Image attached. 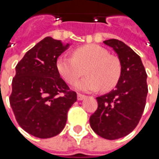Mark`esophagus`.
Here are the masks:
<instances>
[{"label":"esophagus","mask_w":159,"mask_h":159,"mask_svg":"<svg viewBox=\"0 0 159 159\" xmlns=\"http://www.w3.org/2000/svg\"><path fill=\"white\" fill-rule=\"evenodd\" d=\"M85 97H86V95H84V94H82L80 93H77V100H83Z\"/></svg>","instance_id":"1"}]
</instances>
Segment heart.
I'll list each match as a JSON object with an SVG mask.
<instances>
[{
  "label": "heart",
  "mask_w": 159,
  "mask_h": 159,
  "mask_svg": "<svg viewBox=\"0 0 159 159\" xmlns=\"http://www.w3.org/2000/svg\"><path fill=\"white\" fill-rule=\"evenodd\" d=\"M72 55L59 58L56 64L58 72L66 83H76L87 69L89 76L76 84L77 89L93 91L102 87V89L108 91L117 86L122 73L121 64L107 49L89 44L74 49Z\"/></svg>",
  "instance_id": "heart-1"
}]
</instances>
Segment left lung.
Masks as SVG:
<instances>
[{
  "label": "left lung",
  "mask_w": 159,
  "mask_h": 159,
  "mask_svg": "<svg viewBox=\"0 0 159 159\" xmlns=\"http://www.w3.org/2000/svg\"><path fill=\"white\" fill-rule=\"evenodd\" d=\"M119 58L122 73L116 89L97 97L98 108L89 118L95 133L107 140H117L132 132L143 113L147 88V72L140 56L117 39L105 41Z\"/></svg>",
  "instance_id": "8db88e82"
}]
</instances>
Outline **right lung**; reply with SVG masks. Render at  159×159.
I'll list each match as a JSON object with an SVG mask.
<instances>
[{"instance_id": "right-lung-1", "label": "right lung", "mask_w": 159, "mask_h": 159, "mask_svg": "<svg viewBox=\"0 0 159 159\" xmlns=\"http://www.w3.org/2000/svg\"><path fill=\"white\" fill-rule=\"evenodd\" d=\"M68 47L45 37L26 52L16 66L10 105L19 126L41 139L59 134L68 111L76 101L56 67L57 59Z\"/></svg>"}]
</instances>
